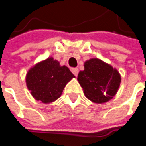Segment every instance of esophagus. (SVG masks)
Masks as SVG:
<instances>
[{"mask_svg": "<svg viewBox=\"0 0 146 146\" xmlns=\"http://www.w3.org/2000/svg\"><path fill=\"white\" fill-rule=\"evenodd\" d=\"M71 71H72V73L75 75V76H77L78 75V72H79V70H78V69H76V68H74V69H72L71 70Z\"/></svg>", "mask_w": 146, "mask_h": 146, "instance_id": "obj_1", "label": "esophagus"}]
</instances>
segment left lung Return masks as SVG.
Returning a JSON list of instances; mask_svg holds the SVG:
<instances>
[{
  "label": "left lung",
  "instance_id": "obj_1",
  "mask_svg": "<svg viewBox=\"0 0 146 146\" xmlns=\"http://www.w3.org/2000/svg\"><path fill=\"white\" fill-rule=\"evenodd\" d=\"M77 80L86 97L93 102L101 104L116 95L121 76L111 65L95 58L84 62V70L80 71Z\"/></svg>",
  "mask_w": 146,
  "mask_h": 146
}]
</instances>
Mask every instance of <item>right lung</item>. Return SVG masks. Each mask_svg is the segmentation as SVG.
Segmentation results:
<instances>
[{
    "mask_svg": "<svg viewBox=\"0 0 146 146\" xmlns=\"http://www.w3.org/2000/svg\"><path fill=\"white\" fill-rule=\"evenodd\" d=\"M75 76L66 66L52 57L39 62L28 70L26 76L27 88L37 101L48 104L60 97L64 88Z\"/></svg>",
    "mask_w": 146,
    "mask_h": 146,
    "instance_id": "add662e5",
    "label": "right lung"
}]
</instances>
